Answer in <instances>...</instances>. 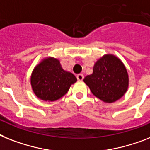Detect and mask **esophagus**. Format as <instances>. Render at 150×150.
<instances>
[{
  "mask_svg": "<svg viewBox=\"0 0 150 150\" xmlns=\"http://www.w3.org/2000/svg\"><path fill=\"white\" fill-rule=\"evenodd\" d=\"M76 78H77L78 80H83L84 76L83 74H77V75H76Z\"/></svg>",
  "mask_w": 150,
  "mask_h": 150,
  "instance_id": "34e87169",
  "label": "esophagus"
}]
</instances>
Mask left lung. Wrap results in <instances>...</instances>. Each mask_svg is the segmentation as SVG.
<instances>
[{
    "instance_id": "left-lung-1",
    "label": "left lung",
    "mask_w": 150,
    "mask_h": 150,
    "mask_svg": "<svg viewBox=\"0 0 150 150\" xmlns=\"http://www.w3.org/2000/svg\"><path fill=\"white\" fill-rule=\"evenodd\" d=\"M96 97L112 103L127 92L129 77L127 69L119 58L107 54L96 61L93 74L83 79Z\"/></svg>"
}]
</instances>
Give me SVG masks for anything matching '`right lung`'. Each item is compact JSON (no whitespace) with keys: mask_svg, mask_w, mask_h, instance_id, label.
<instances>
[{"mask_svg":"<svg viewBox=\"0 0 150 150\" xmlns=\"http://www.w3.org/2000/svg\"><path fill=\"white\" fill-rule=\"evenodd\" d=\"M76 81V76L65 71L60 61L53 57L44 59L38 64L33 70L30 78L35 95L45 101L60 99Z\"/></svg>","mask_w":150,"mask_h":150,"instance_id":"obj_1","label":"right lung"}]
</instances>
